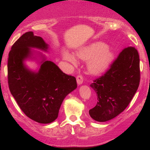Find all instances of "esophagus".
I'll use <instances>...</instances> for the list:
<instances>
[{
	"label": "esophagus",
	"mask_w": 150,
	"mask_h": 150,
	"mask_svg": "<svg viewBox=\"0 0 150 150\" xmlns=\"http://www.w3.org/2000/svg\"><path fill=\"white\" fill-rule=\"evenodd\" d=\"M83 76H82V75H78L77 76V82L78 85H81V84L83 82Z\"/></svg>",
	"instance_id": "1"
}]
</instances>
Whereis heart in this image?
<instances>
[{
    "label": "heart",
    "instance_id": "heart-1",
    "mask_svg": "<svg viewBox=\"0 0 150 150\" xmlns=\"http://www.w3.org/2000/svg\"><path fill=\"white\" fill-rule=\"evenodd\" d=\"M77 57L82 61H88L87 68L89 73L99 74L104 71L112 61L113 53L102 42H97L79 50L76 53ZM63 57L66 61L73 64L77 63L73 56L65 53Z\"/></svg>",
    "mask_w": 150,
    "mask_h": 150
}]
</instances>
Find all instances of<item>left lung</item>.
<instances>
[{"label":"left lung","instance_id":"left-lung-1","mask_svg":"<svg viewBox=\"0 0 150 150\" xmlns=\"http://www.w3.org/2000/svg\"><path fill=\"white\" fill-rule=\"evenodd\" d=\"M140 80V58L137 49L128 46L120 51L104 74L90 87L97 97L90 116L99 122L109 120L123 112L137 92Z\"/></svg>","mask_w":150,"mask_h":150}]
</instances>
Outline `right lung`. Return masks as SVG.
<instances>
[{
    "instance_id": "add662e5",
    "label": "right lung",
    "mask_w": 150,
    "mask_h": 150,
    "mask_svg": "<svg viewBox=\"0 0 150 150\" xmlns=\"http://www.w3.org/2000/svg\"><path fill=\"white\" fill-rule=\"evenodd\" d=\"M30 48L46 51L42 37L26 32L13 44L8 61V82L10 92L27 117L40 123L58 118L65 97L77 87L76 78L62 72L53 62H43L38 73L24 65L30 55Z\"/></svg>"
}]
</instances>
